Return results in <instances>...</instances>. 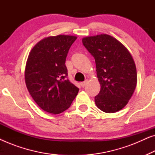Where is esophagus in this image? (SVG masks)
<instances>
[{"mask_svg": "<svg viewBox=\"0 0 155 155\" xmlns=\"http://www.w3.org/2000/svg\"><path fill=\"white\" fill-rule=\"evenodd\" d=\"M87 83V80H85V81L80 82V85H81V86L82 87H84L86 85Z\"/></svg>", "mask_w": 155, "mask_h": 155, "instance_id": "34e87169", "label": "esophagus"}]
</instances>
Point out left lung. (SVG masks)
<instances>
[{
  "label": "left lung",
  "mask_w": 155,
  "mask_h": 155,
  "mask_svg": "<svg viewBox=\"0 0 155 155\" xmlns=\"http://www.w3.org/2000/svg\"><path fill=\"white\" fill-rule=\"evenodd\" d=\"M82 43L95 59L100 92L97 107L115 113L126 107L137 84L136 67L130 53L116 38L108 35L86 37Z\"/></svg>",
  "instance_id": "1"
}]
</instances>
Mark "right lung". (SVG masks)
<instances>
[{
  "instance_id": "1",
  "label": "right lung",
  "mask_w": 155,
  "mask_h": 155,
  "mask_svg": "<svg viewBox=\"0 0 155 155\" xmlns=\"http://www.w3.org/2000/svg\"><path fill=\"white\" fill-rule=\"evenodd\" d=\"M77 37L58 35L44 38L32 48L25 71V83L39 107L58 114L68 109L78 89L67 78L65 58Z\"/></svg>"
}]
</instances>
